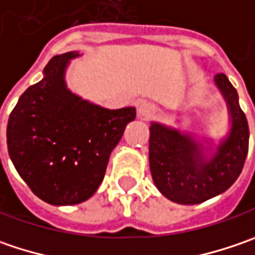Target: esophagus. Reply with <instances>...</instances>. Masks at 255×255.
<instances>
[{"label": "esophagus", "instance_id": "34e87169", "mask_svg": "<svg viewBox=\"0 0 255 255\" xmlns=\"http://www.w3.org/2000/svg\"><path fill=\"white\" fill-rule=\"evenodd\" d=\"M155 113H157V108L151 103H142L137 108V116L141 120H151L152 117L155 116Z\"/></svg>", "mask_w": 255, "mask_h": 255}]
</instances>
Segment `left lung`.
Wrapping results in <instances>:
<instances>
[{"label":"left lung","instance_id":"left-lung-1","mask_svg":"<svg viewBox=\"0 0 255 255\" xmlns=\"http://www.w3.org/2000/svg\"><path fill=\"white\" fill-rule=\"evenodd\" d=\"M214 84L224 98L230 121L227 135L218 144L155 121L149 126L152 181L165 198L177 204H200L227 191L249 152V123L238 104L237 90L224 74H217Z\"/></svg>","mask_w":255,"mask_h":255}]
</instances>
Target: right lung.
<instances>
[{
  "mask_svg": "<svg viewBox=\"0 0 255 255\" xmlns=\"http://www.w3.org/2000/svg\"><path fill=\"white\" fill-rule=\"evenodd\" d=\"M78 51L55 55L44 77L19 97L8 118V154L21 178L42 201H87L104 180L113 149L134 121L135 108L108 110L74 94L65 72Z\"/></svg>",
  "mask_w": 255,
  "mask_h": 255,
  "instance_id": "obj_1",
  "label": "right lung"
}]
</instances>
